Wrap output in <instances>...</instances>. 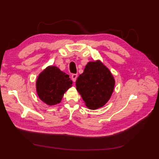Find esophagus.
<instances>
[{
	"instance_id": "esophagus-1",
	"label": "esophagus",
	"mask_w": 159,
	"mask_h": 159,
	"mask_svg": "<svg viewBox=\"0 0 159 159\" xmlns=\"http://www.w3.org/2000/svg\"><path fill=\"white\" fill-rule=\"evenodd\" d=\"M77 76H78V75L76 74H72V80L73 82L76 81V80L77 79Z\"/></svg>"
}]
</instances>
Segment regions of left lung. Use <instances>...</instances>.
Returning a JSON list of instances; mask_svg holds the SVG:
<instances>
[{"instance_id": "left-lung-1", "label": "left lung", "mask_w": 159, "mask_h": 159, "mask_svg": "<svg viewBox=\"0 0 159 159\" xmlns=\"http://www.w3.org/2000/svg\"><path fill=\"white\" fill-rule=\"evenodd\" d=\"M115 80L109 70L100 61L89 62L76 81V89L90 109L103 107L111 98Z\"/></svg>"}]
</instances>
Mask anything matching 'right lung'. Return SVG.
Returning <instances> with one entry per match:
<instances>
[{
	"mask_svg": "<svg viewBox=\"0 0 159 159\" xmlns=\"http://www.w3.org/2000/svg\"><path fill=\"white\" fill-rule=\"evenodd\" d=\"M72 84L68 74L56 66H50L39 75L36 83L37 92L43 102L55 105L61 102L64 93L72 87Z\"/></svg>",
	"mask_w": 159,
	"mask_h": 159,
	"instance_id": "right-lung-1",
	"label": "right lung"
}]
</instances>
